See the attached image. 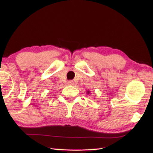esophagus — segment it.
Here are the masks:
<instances>
[{
	"label": "esophagus",
	"instance_id": "1",
	"mask_svg": "<svg viewBox=\"0 0 153 153\" xmlns=\"http://www.w3.org/2000/svg\"><path fill=\"white\" fill-rule=\"evenodd\" d=\"M67 84L69 85V86H73L74 84V82L72 81V80H69V81L67 82Z\"/></svg>",
	"mask_w": 153,
	"mask_h": 153
}]
</instances>
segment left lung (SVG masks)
<instances>
[{"label":"left lung","mask_w":153,"mask_h":153,"mask_svg":"<svg viewBox=\"0 0 153 153\" xmlns=\"http://www.w3.org/2000/svg\"><path fill=\"white\" fill-rule=\"evenodd\" d=\"M87 94H90V92L89 91V90H88V91H87Z\"/></svg>","instance_id":"left-lung-1"}]
</instances>
